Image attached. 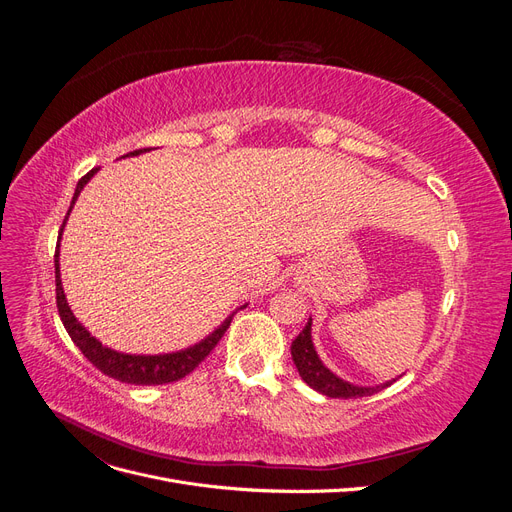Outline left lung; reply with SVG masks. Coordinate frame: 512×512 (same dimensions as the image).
<instances>
[{
  "label": "left lung",
  "mask_w": 512,
  "mask_h": 512,
  "mask_svg": "<svg viewBox=\"0 0 512 512\" xmlns=\"http://www.w3.org/2000/svg\"><path fill=\"white\" fill-rule=\"evenodd\" d=\"M290 354L292 361L299 369V376L303 378V382L307 386H312L314 391L327 395V397H335V399H354V397H365V395H374L386 386L393 384L397 378L382 382V384H374V386H361V384H352L344 378H339L337 374L324 365L320 361V356L314 348L312 342V316H309L307 324L303 327V331L292 339L290 344Z\"/></svg>",
  "instance_id": "1"
}]
</instances>
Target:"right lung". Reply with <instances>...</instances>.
Masks as SVG:
<instances>
[{"label":"right lung","instance_id":"1","mask_svg":"<svg viewBox=\"0 0 512 512\" xmlns=\"http://www.w3.org/2000/svg\"><path fill=\"white\" fill-rule=\"evenodd\" d=\"M147 151H151V149H136V151L126 153L123 158L141 156V153H147ZM98 170L100 168L89 170V173L79 183H76V190H74V196H72L68 215H66V220H64V224H61V230H59V243H61V235H64V228H66V222L70 218V211L76 203V198L81 196L83 188L89 183V179L98 173ZM59 243H57V250H55V292H57L59 318H61V322H64V327H66L72 342L76 344V348L83 352V356L91 365H96L102 371V374H106L108 378H115V380L126 382V384H143V386H147V384H168V382L181 380L183 376H188L200 361L205 359V356L213 350L215 344L220 342L224 331L228 329L232 316H235V312H237V309H235V312H232L228 318H224L220 327H215L209 335L200 339V342H196L188 348H183V350L162 352V354H128V352L113 350V348L104 346L98 337L91 335L83 327V322L72 314V309H70L68 299H66L64 286H61Z\"/></svg>","mask_w":512,"mask_h":512}]
</instances>
